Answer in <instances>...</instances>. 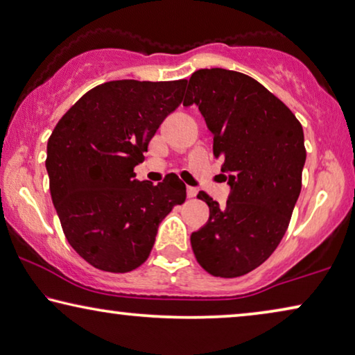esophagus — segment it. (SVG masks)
<instances>
[{
  "mask_svg": "<svg viewBox=\"0 0 355 355\" xmlns=\"http://www.w3.org/2000/svg\"><path fill=\"white\" fill-rule=\"evenodd\" d=\"M187 194H188V198H194V196L198 194V189L193 188V187H188L187 188Z\"/></svg>",
  "mask_w": 355,
  "mask_h": 355,
  "instance_id": "34e87169",
  "label": "esophagus"
}]
</instances>
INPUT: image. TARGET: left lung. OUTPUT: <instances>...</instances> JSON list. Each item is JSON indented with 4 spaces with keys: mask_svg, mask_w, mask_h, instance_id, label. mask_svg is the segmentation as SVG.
Segmentation results:
<instances>
[{
    "mask_svg": "<svg viewBox=\"0 0 355 355\" xmlns=\"http://www.w3.org/2000/svg\"><path fill=\"white\" fill-rule=\"evenodd\" d=\"M187 83L183 105H198L214 134V156L231 173L225 207L199 191L210 216L191 234V247L211 276L239 277L266 261L288 228L306 161L303 127L244 73L202 68Z\"/></svg>",
    "mask_w": 355,
    "mask_h": 355,
    "instance_id": "left-lung-1",
    "label": "left lung"
}]
</instances>
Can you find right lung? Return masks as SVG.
Segmentation results:
<instances>
[{"instance_id": "right-lung-1", "label": "right lung", "mask_w": 355, "mask_h": 355, "mask_svg": "<svg viewBox=\"0 0 355 355\" xmlns=\"http://www.w3.org/2000/svg\"><path fill=\"white\" fill-rule=\"evenodd\" d=\"M187 79L103 83L62 116L47 140L49 189L63 234L107 272L144 264L159 223L187 199L175 173L159 184L135 180L148 145L183 100Z\"/></svg>"}]
</instances>
